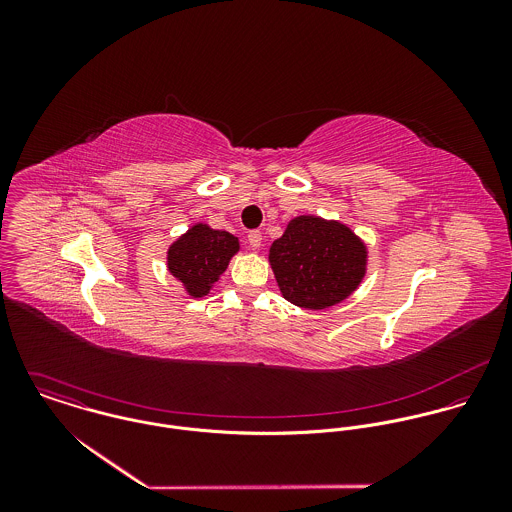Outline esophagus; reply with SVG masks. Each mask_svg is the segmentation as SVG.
I'll return each mask as SVG.
<instances>
[{
  "mask_svg": "<svg viewBox=\"0 0 512 512\" xmlns=\"http://www.w3.org/2000/svg\"><path fill=\"white\" fill-rule=\"evenodd\" d=\"M248 244L252 248H260L262 246V232L260 230H250L248 232Z\"/></svg>",
  "mask_w": 512,
  "mask_h": 512,
  "instance_id": "esophagus-1",
  "label": "esophagus"
}]
</instances>
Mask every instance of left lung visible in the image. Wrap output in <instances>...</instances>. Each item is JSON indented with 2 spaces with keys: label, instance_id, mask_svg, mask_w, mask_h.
Returning a JSON list of instances; mask_svg holds the SVG:
<instances>
[{
  "label": "left lung",
  "instance_id": "8db88e82",
  "mask_svg": "<svg viewBox=\"0 0 512 512\" xmlns=\"http://www.w3.org/2000/svg\"><path fill=\"white\" fill-rule=\"evenodd\" d=\"M282 295L303 309H327L355 292L366 274V244L343 222L301 215L270 246Z\"/></svg>",
  "mask_w": 512,
  "mask_h": 512
}]
</instances>
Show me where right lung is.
<instances>
[{"instance_id":"obj_1","label":"right lung","mask_w":512,"mask_h":512,"mask_svg":"<svg viewBox=\"0 0 512 512\" xmlns=\"http://www.w3.org/2000/svg\"><path fill=\"white\" fill-rule=\"evenodd\" d=\"M238 250L240 242L234 234L197 222L169 246L167 270L183 284L187 295L203 297L219 282Z\"/></svg>"}]
</instances>
